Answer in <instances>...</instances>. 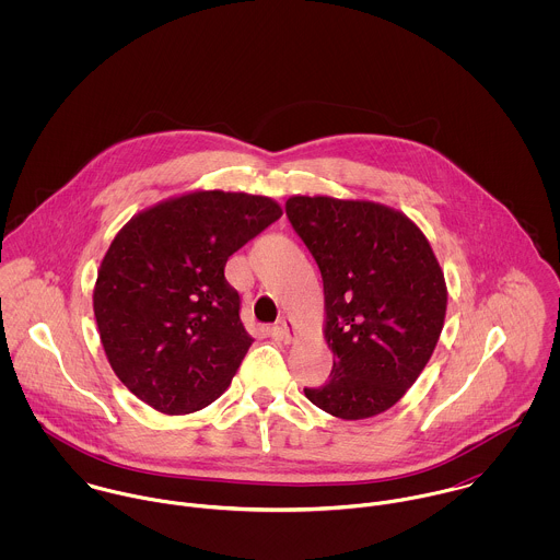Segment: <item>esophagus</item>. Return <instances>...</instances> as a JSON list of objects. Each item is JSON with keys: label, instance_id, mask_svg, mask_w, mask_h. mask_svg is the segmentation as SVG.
<instances>
[{"label": "esophagus", "instance_id": "1", "mask_svg": "<svg viewBox=\"0 0 560 560\" xmlns=\"http://www.w3.org/2000/svg\"><path fill=\"white\" fill-rule=\"evenodd\" d=\"M276 331H278V336L284 340V342H291V340H295V325L291 323V319H282L276 323Z\"/></svg>", "mask_w": 560, "mask_h": 560}]
</instances>
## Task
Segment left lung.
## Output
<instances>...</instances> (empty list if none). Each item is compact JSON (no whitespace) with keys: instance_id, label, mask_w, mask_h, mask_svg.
I'll list each match as a JSON object with an SVG mask.
<instances>
[{"instance_id":"left-lung-1","label":"left lung","mask_w":560,"mask_h":560,"mask_svg":"<svg viewBox=\"0 0 560 560\" xmlns=\"http://www.w3.org/2000/svg\"><path fill=\"white\" fill-rule=\"evenodd\" d=\"M287 215L323 278L329 382L306 388L319 409L373 418L413 386L440 340L448 291L424 233L373 200L291 196Z\"/></svg>"}]
</instances>
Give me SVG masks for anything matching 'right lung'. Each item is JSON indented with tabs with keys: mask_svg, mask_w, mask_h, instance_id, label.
I'll return each instance as SVG.
<instances>
[{
	"mask_svg": "<svg viewBox=\"0 0 560 560\" xmlns=\"http://www.w3.org/2000/svg\"><path fill=\"white\" fill-rule=\"evenodd\" d=\"M280 215L269 196L194 189L140 211L116 233L92 308L109 366L138 399L183 416L231 386L252 338L224 267Z\"/></svg>",
	"mask_w": 560,
	"mask_h": 560,
	"instance_id": "1",
	"label": "right lung"
}]
</instances>
